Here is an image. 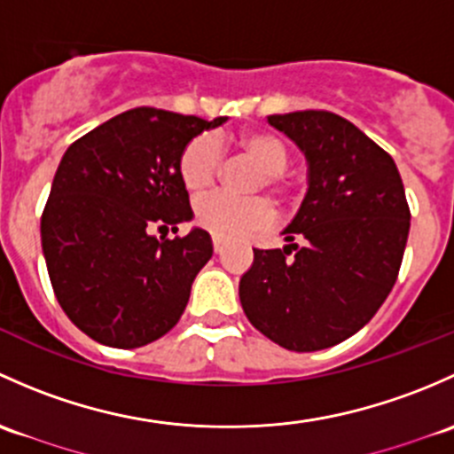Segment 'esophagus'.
<instances>
[{"label":"esophagus","instance_id":"esophagus-1","mask_svg":"<svg viewBox=\"0 0 454 454\" xmlns=\"http://www.w3.org/2000/svg\"><path fill=\"white\" fill-rule=\"evenodd\" d=\"M223 249H225V242L221 238H214V254H223Z\"/></svg>","mask_w":454,"mask_h":454}]
</instances>
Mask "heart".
Listing matches in <instances>:
<instances>
[{"instance_id":"1","label":"heart","mask_w":454,"mask_h":454,"mask_svg":"<svg viewBox=\"0 0 454 454\" xmlns=\"http://www.w3.org/2000/svg\"><path fill=\"white\" fill-rule=\"evenodd\" d=\"M238 146L249 155L264 172V185L273 194L284 192V168L288 163V151L284 142L264 130H249L238 137ZM221 166V148L216 139L196 137L184 148L179 159V175L190 192H203L216 179ZM194 216L200 227L221 240H238L249 233L270 225L273 209L262 199H231L227 194H209L196 200Z\"/></svg>"}]
</instances>
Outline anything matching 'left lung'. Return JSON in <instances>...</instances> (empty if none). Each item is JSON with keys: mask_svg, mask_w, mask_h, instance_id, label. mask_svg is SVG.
<instances>
[{"mask_svg": "<svg viewBox=\"0 0 454 454\" xmlns=\"http://www.w3.org/2000/svg\"><path fill=\"white\" fill-rule=\"evenodd\" d=\"M269 124L306 157L308 190L282 231L288 245L254 249L238 293L266 339L317 352L356 334L391 293L409 205L394 159L340 115L295 111L269 115Z\"/></svg>", "mask_w": 454, "mask_h": 454, "instance_id": "obj_1", "label": "left lung"}]
</instances>
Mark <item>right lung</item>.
I'll list each match as a JSON object with an SVG mask.
<instances>
[{
    "label": "right lung",
    "instance_id": "obj_1",
    "mask_svg": "<svg viewBox=\"0 0 454 454\" xmlns=\"http://www.w3.org/2000/svg\"><path fill=\"white\" fill-rule=\"evenodd\" d=\"M225 122L137 106L65 151L41 245L60 308L98 343L142 348L184 315L196 273L214 254L212 238L192 227L168 240L153 229L192 221L181 153Z\"/></svg>",
    "mask_w": 454,
    "mask_h": 454
}]
</instances>
